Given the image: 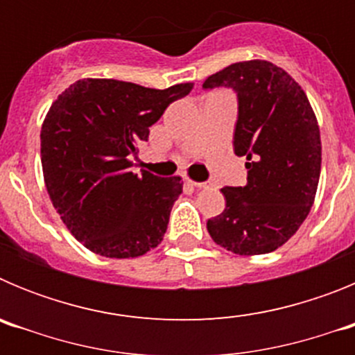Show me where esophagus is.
Wrapping results in <instances>:
<instances>
[{
  "mask_svg": "<svg viewBox=\"0 0 355 355\" xmlns=\"http://www.w3.org/2000/svg\"><path fill=\"white\" fill-rule=\"evenodd\" d=\"M188 183L192 184V187H196V188H208L209 187L208 181H192V180H188Z\"/></svg>",
  "mask_w": 355,
  "mask_h": 355,
  "instance_id": "esophagus-1",
  "label": "esophagus"
}]
</instances>
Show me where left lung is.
<instances>
[{
	"instance_id": "8db88e82",
	"label": "left lung",
	"mask_w": 355,
	"mask_h": 355,
	"mask_svg": "<svg viewBox=\"0 0 355 355\" xmlns=\"http://www.w3.org/2000/svg\"><path fill=\"white\" fill-rule=\"evenodd\" d=\"M233 89L238 99L233 149L247 156L245 187H224L225 209L208 220L215 243L240 256L286 243L316 196L322 142L300 85L265 60L238 62L211 74L202 89Z\"/></svg>"
}]
</instances>
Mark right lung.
Instances as JSON below:
<instances>
[{
    "mask_svg": "<svg viewBox=\"0 0 355 355\" xmlns=\"http://www.w3.org/2000/svg\"><path fill=\"white\" fill-rule=\"evenodd\" d=\"M192 89L80 80L51 105L40 131L44 181L64 224L89 250L122 259L159 245L183 183L135 174L131 159L167 106Z\"/></svg>",
    "mask_w": 355,
    "mask_h": 355,
    "instance_id": "add662e5",
    "label": "right lung"
}]
</instances>
